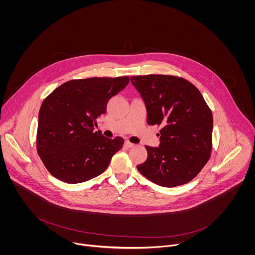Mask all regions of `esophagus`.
Returning <instances> with one entry per match:
<instances>
[{
    "instance_id": "1",
    "label": "esophagus",
    "mask_w": 255,
    "mask_h": 255,
    "mask_svg": "<svg viewBox=\"0 0 255 255\" xmlns=\"http://www.w3.org/2000/svg\"><path fill=\"white\" fill-rule=\"evenodd\" d=\"M133 145H134V144H133V143H130L129 141H126L125 144H124V146H125L126 148H131Z\"/></svg>"
}]
</instances>
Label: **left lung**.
<instances>
[{
  "mask_svg": "<svg viewBox=\"0 0 255 255\" xmlns=\"http://www.w3.org/2000/svg\"><path fill=\"white\" fill-rule=\"evenodd\" d=\"M147 111V124L162 126L159 147L145 146L148 157L136 168L149 181L165 187L190 182L208 162L213 116L200 91L172 75L131 76Z\"/></svg>",
  "mask_w": 255,
  "mask_h": 255,
  "instance_id": "8db88e82",
  "label": "left lung"
}]
</instances>
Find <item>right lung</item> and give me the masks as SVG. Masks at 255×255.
Wrapping results in <instances>:
<instances>
[{
  "mask_svg": "<svg viewBox=\"0 0 255 255\" xmlns=\"http://www.w3.org/2000/svg\"><path fill=\"white\" fill-rule=\"evenodd\" d=\"M129 82L128 76L70 80L42 103L38 115L37 152L52 176L69 183L89 181L102 174L124 145L94 132L107 103Z\"/></svg>",
  "mask_w": 255,
  "mask_h": 255,
  "instance_id": "right-lung-1",
  "label": "right lung"
}]
</instances>
